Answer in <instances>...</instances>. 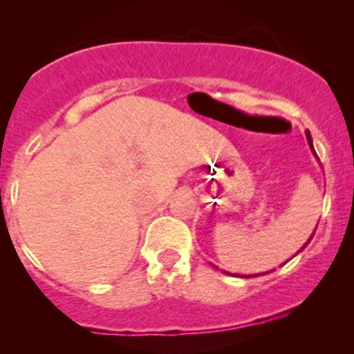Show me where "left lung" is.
Listing matches in <instances>:
<instances>
[{"instance_id":"obj_1","label":"left lung","mask_w":354,"mask_h":354,"mask_svg":"<svg viewBox=\"0 0 354 354\" xmlns=\"http://www.w3.org/2000/svg\"><path fill=\"white\" fill-rule=\"evenodd\" d=\"M305 133H306V140H308V144H310V149H312V152H313V154H315V151H313V144H312V137H310V131L308 130H306L305 131ZM317 156V154H315ZM312 236H313V234H312ZM312 236H310V240H312ZM310 240L308 241H306V243H305V246L306 245H308L310 243ZM305 246H303V248H305ZM227 274V272H226ZM246 277H252V276H246Z\"/></svg>"}]
</instances>
